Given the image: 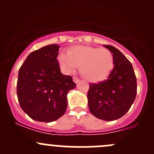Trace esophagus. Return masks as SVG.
I'll use <instances>...</instances> for the list:
<instances>
[{
  "mask_svg": "<svg viewBox=\"0 0 154 154\" xmlns=\"http://www.w3.org/2000/svg\"><path fill=\"white\" fill-rule=\"evenodd\" d=\"M73 81H74L75 83H77L80 82V80H79L78 78H77V77H73Z\"/></svg>",
  "mask_w": 154,
  "mask_h": 154,
  "instance_id": "esophagus-1",
  "label": "esophagus"
}]
</instances>
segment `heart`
Returning <instances> with one entry per match:
<instances>
[{"label": "heart", "instance_id": "b5f03b06", "mask_svg": "<svg viewBox=\"0 0 154 154\" xmlns=\"http://www.w3.org/2000/svg\"><path fill=\"white\" fill-rule=\"evenodd\" d=\"M58 62L63 73L69 74L78 66L81 74L91 82L104 80L113 68V56L106 48L75 45L68 52L61 51Z\"/></svg>", "mask_w": 154, "mask_h": 154}]
</instances>
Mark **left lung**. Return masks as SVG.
<instances>
[{
	"instance_id": "8db88e82",
	"label": "left lung",
	"mask_w": 154,
	"mask_h": 154,
	"mask_svg": "<svg viewBox=\"0 0 154 154\" xmlns=\"http://www.w3.org/2000/svg\"><path fill=\"white\" fill-rule=\"evenodd\" d=\"M113 56V68L106 80L89 85L88 109L96 118L114 121L124 116L134 102L136 77L130 62L117 48L103 45Z\"/></svg>"
}]
</instances>
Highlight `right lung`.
<instances>
[{"label":"right lung","mask_w":154,"mask_h":154,"mask_svg":"<svg viewBox=\"0 0 154 154\" xmlns=\"http://www.w3.org/2000/svg\"><path fill=\"white\" fill-rule=\"evenodd\" d=\"M60 46L48 45L30 53L18 71L17 96L21 108L33 120L51 122L65 114L67 94L76 84L61 73Z\"/></svg>","instance_id":"right-lung-1"}]
</instances>
